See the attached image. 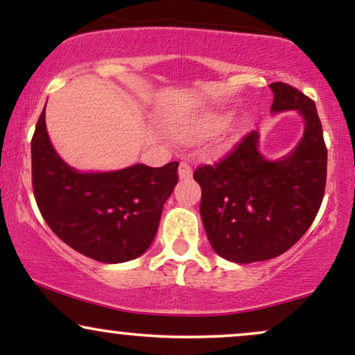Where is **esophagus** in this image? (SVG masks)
Instances as JSON below:
<instances>
[{
  "label": "esophagus",
  "mask_w": 355,
  "mask_h": 355,
  "mask_svg": "<svg viewBox=\"0 0 355 355\" xmlns=\"http://www.w3.org/2000/svg\"><path fill=\"white\" fill-rule=\"evenodd\" d=\"M191 175V166L185 162H182L180 166H178V177L180 178H189Z\"/></svg>",
  "instance_id": "1"
}]
</instances>
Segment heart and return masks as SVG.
<instances>
[{
  "mask_svg": "<svg viewBox=\"0 0 355 355\" xmlns=\"http://www.w3.org/2000/svg\"><path fill=\"white\" fill-rule=\"evenodd\" d=\"M225 125V116L223 115H217V113H211V115H207L205 118H202L200 123H198V133L202 135H209V133L217 132V130L222 128ZM240 132V125H235L234 128H230L232 135H237Z\"/></svg>",
  "mask_w": 355,
  "mask_h": 355,
  "instance_id": "heart-1",
  "label": "heart"
}]
</instances>
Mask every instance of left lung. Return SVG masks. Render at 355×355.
<instances>
[{"instance_id": "1", "label": "left lung", "mask_w": 355, "mask_h": 355, "mask_svg": "<svg viewBox=\"0 0 355 355\" xmlns=\"http://www.w3.org/2000/svg\"><path fill=\"white\" fill-rule=\"evenodd\" d=\"M272 112L299 110L304 137L291 155L270 162L250 132L225 158L200 165V215L211 248L237 263L262 262L287 252L312 225L327 180V148L315 103L275 81Z\"/></svg>"}]
</instances>
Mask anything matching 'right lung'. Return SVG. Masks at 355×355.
Listing matches in <instances>:
<instances>
[{"label":"right lung","instance_id":"obj_1","mask_svg":"<svg viewBox=\"0 0 355 355\" xmlns=\"http://www.w3.org/2000/svg\"><path fill=\"white\" fill-rule=\"evenodd\" d=\"M178 162L80 173L55 152L44 110L31 140L33 193L44 222L67 245L103 263L140 257L152 245L162 209L178 182Z\"/></svg>","mask_w":355,"mask_h":355}]
</instances>
